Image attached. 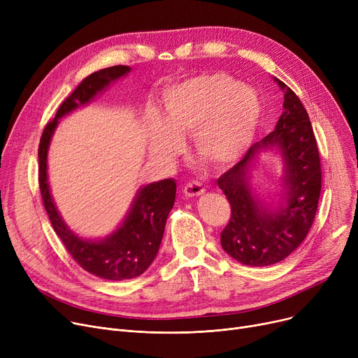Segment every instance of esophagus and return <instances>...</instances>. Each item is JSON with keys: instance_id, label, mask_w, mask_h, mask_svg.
Here are the masks:
<instances>
[{"instance_id": "esophagus-1", "label": "esophagus", "mask_w": 358, "mask_h": 358, "mask_svg": "<svg viewBox=\"0 0 358 358\" xmlns=\"http://www.w3.org/2000/svg\"><path fill=\"white\" fill-rule=\"evenodd\" d=\"M182 192L187 197H197V196H201L204 193V187L200 182L190 181L189 184L184 185Z\"/></svg>"}]
</instances>
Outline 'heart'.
Here are the masks:
<instances>
[{"instance_id": "1", "label": "heart", "mask_w": 358, "mask_h": 358, "mask_svg": "<svg viewBox=\"0 0 358 358\" xmlns=\"http://www.w3.org/2000/svg\"><path fill=\"white\" fill-rule=\"evenodd\" d=\"M148 141L149 154L171 162L181 139L193 136L196 154L219 168L238 162L250 148L261 116L257 94L224 72H206L168 88Z\"/></svg>"}]
</instances>
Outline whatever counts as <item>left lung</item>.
<instances>
[{"instance_id": "obj_1", "label": "left lung", "mask_w": 358, "mask_h": 358, "mask_svg": "<svg viewBox=\"0 0 358 358\" xmlns=\"http://www.w3.org/2000/svg\"><path fill=\"white\" fill-rule=\"evenodd\" d=\"M283 115L275 129L254 143L238 164L219 177L217 185L231 204V219L220 234L224 252L251 267L283 261L306 238L322 187L321 159L308 111L283 83ZM277 147L284 158L287 189L277 208L262 205L249 185V166L261 150Z\"/></svg>"}]
</instances>
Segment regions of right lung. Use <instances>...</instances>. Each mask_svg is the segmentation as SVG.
Masks as SVG:
<instances>
[{
  "mask_svg": "<svg viewBox=\"0 0 358 358\" xmlns=\"http://www.w3.org/2000/svg\"><path fill=\"white\" fill-rule=\"evenodd\" d=\"M129 71L130 66L116 65L88 75L61 104L55 119L46 124L39 143V185L52 228L80 267L106 280L135 278L152 264L162 241L166 217L176 201L177 184L173 178H166L142 187L116 232L100 241L83 239L66 227L50 196L48 149L58 119L88 104L110 83L124 77Z\"/></svg>",
  "mask_w": 358,
  "mask_h": 358,
  "instance_id": "add662e5",
  "label": "right lung"
}]
</instances>
